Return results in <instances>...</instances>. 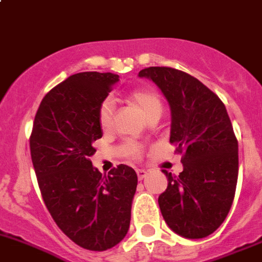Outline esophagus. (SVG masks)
I'll return each mask as SVG.
<instances>
[{
    "mask_svg": "<svg viewBox=\"0 0 262 262\" xmlns=\"http://www.w3.org/2000/svg\"><path fill=\"white\" fill-rule=\"evenodd\" d=\"M137 178H139V180H144L145 178L147 177V171L144 170V169H137Z\"/></svg>",
    "mask_w": 262,
    "mask_h": 262,
    "instance_id": "34e87169",
    "label": "esophagus"
}]
</instances>
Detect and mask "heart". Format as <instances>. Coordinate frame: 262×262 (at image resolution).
<instances>
[{"mask_svg":"<svg viewBox=\"0 0 262 262\" xmlns=\"http://www.w3.org/2000/svg\"><path fill=\"white\" fill-rule=\"evenodd\" d=\"M128 99L141 110V112L146 116V118L150 117L154 113L161 112V110H163L160 94L158 93V91L154 90V88L151 87L137 88V90H135L130 96H128ZM112 120L113 103L110 99H104L98 110L99 126H101L103 130H108L112 126ZM127 151L128 154H131V155L134 156L140 155V149L137 146H135V145H128Z\"/></svg>","mask_w":262,"mask_h":262,"instance_id":"b5f03b06","label":"heart"}]
</instances>
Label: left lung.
<instances>
[{
  "instance_id": "1",
  "label": "left lung",
  "mask_w": 262,
  "mask_h": 262,
  "mask_svg": "<svg viewBox=\"0 0 262 262\" xmlns=\"http://www.w3.org/2000/svg\"><path fill=\"white\" fill-rule=\"evenodd\" d=\"M149 78L168 99L170 142L182 154L179 175L163 170L168 188L159 195L164 220L185 238H204L227 217L238 177V142L223 102L188 73L150 67Z\"/></svg>"
}]
</instances>
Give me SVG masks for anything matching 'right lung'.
<instances>
[{
  "label": "right lung",
  "instance_id": "right-lung-1",
  "mask_svg": "<svg viewBox=\"0 0 262 262\" xmlns=\"http://www.w3.org/2000/svg\"><path fill=\"white\" fill-rule=\"evenodd\" d=\"M118 75L73 74L42 98L30 136L31 160L51 217L78 246L104 251L130 227L137 175L127 165L102 177L92 165L93 142L103 132L98 110Z\"/></svg>",
  "mask_w": 262,
  "mask_h": 262
}]
</instances>
